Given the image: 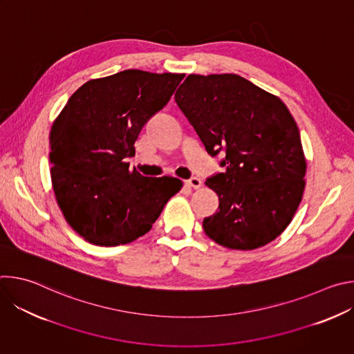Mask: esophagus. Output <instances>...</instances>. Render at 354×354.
Masks as SVG:
<instances>
[{"mask_svg": "<svg viewBox=\"0 0 354 354\" xmlns=\"http://www.w3.org/2000/svg\"><path fill=\"white\" fill-rule=\"evenodd\" d=\"M186 185L189 187H193V189H200L201 186V180L198 178H190L189 180H186Z\"/></svg>", "mask_w": 354, "mask_h": 354, "instance_id": "1", "label": "esophagus"}]
</instances>
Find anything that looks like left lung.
<instances>
[{
    "mask_svg": "<svg viewBox=\"0 0 354 354\" xmlns=\"http://www.w3.org/2000/svg\"><path fill=\"white\" fill-rule=\"evenodd\" d=\"M175 100L224 172L206 180L220 200L203 220L209 238L250 250L291 223L306 187L307 162L294 118L281 99L236 74H190Z\"/></svg>",
    "mask_w": 354,
    "mask_h": 354,
    "instance_id": "left-lung-1",
    "label": "left lung"
}]
</instances>
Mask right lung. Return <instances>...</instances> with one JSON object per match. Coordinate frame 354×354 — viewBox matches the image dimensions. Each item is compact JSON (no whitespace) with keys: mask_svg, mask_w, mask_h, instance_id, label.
Listing matches in <instances>:
<instances>
[{"mask_svg":"<svg viewBox=\"0 0 354 354\" xmlns=\"http://www.w3.org/2000/svg\"><path fill=\"white\" fill-rule=\"evenodd\" d=\"M185 74L124 70L80 86L50 130V176L57 205L85 241L116 246L147 234L183 186L147 178L127 157L147 120L171 99Z\"/></svg>","mask_w":354,"mask_h":354,"instance_id":"add662e5","label":"right lung"}]
</instances>
